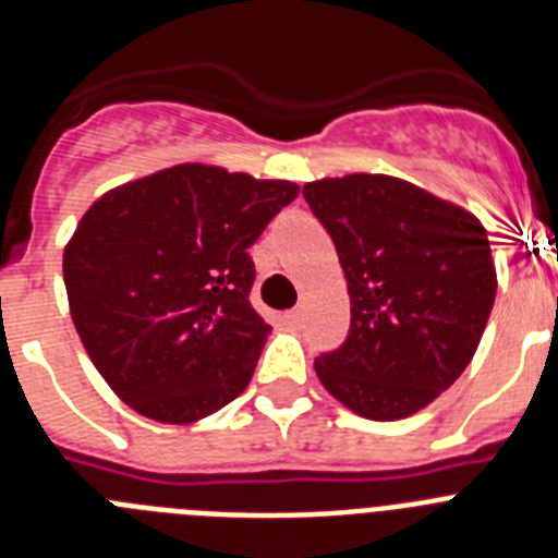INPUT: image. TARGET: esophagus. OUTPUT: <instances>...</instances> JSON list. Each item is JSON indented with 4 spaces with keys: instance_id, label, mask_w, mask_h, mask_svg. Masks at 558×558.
Returning a JSON list of instances; mask_svg holds the SVG:
<instances>
[{
    "instance_id": "obj_1",
    "label": "esophagus",
    "mask_w": 558,
    "mask_h": 558,
    "mask_svg": "<svg viewBox=\"0 0 558 558\" xmlns=\"http://www.w3.org/2000/svg\"><path fill=\"white\" fill-rule=\"evenodd\" d=\"M302 318H304L302 310H290V313L284 315V322H288L290 327H299V324H302Z\"/></svg>"
}]
</instances>
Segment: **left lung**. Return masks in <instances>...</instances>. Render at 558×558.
Listing matches in <instances>:
<instances>
[{
  "instance_id": "1",
  "label": "left lung",
  "mask_w": 558,
  "mask_h": 558,
  "mask_svg": "<svg viewBox=\"0 0 558 558\" xmlns=\"http://www.w3.org/2000/svg\"><path fill=\"white\" fill-rule=\"evenodd\" d=\"M347 274L352 324L315 374L357 416L393 422L430 405L470 366L497 293L472 211L391 175L304 184Z\"/></svg>"
}]
</instances>
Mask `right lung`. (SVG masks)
Segmentation results:
<instances>
[{
	"instance_id": "obj_1",
	"label": "right lung",
	"mask_w": 558,
	"mask_h": 558,
	"mask_svg": "<svg viewBox=\"0 0 558 558\" xmlns=\"http://www.w3.org/2000/svg\"><path fill=\"white\" fill-rule=\"evenodd\" d=\"M295 195L293 181L179 165L88 206L63 248L69 313L125 405L190 425L245 391L270 332L248 302V248Z\"/></svg>"
}]
</instances>
